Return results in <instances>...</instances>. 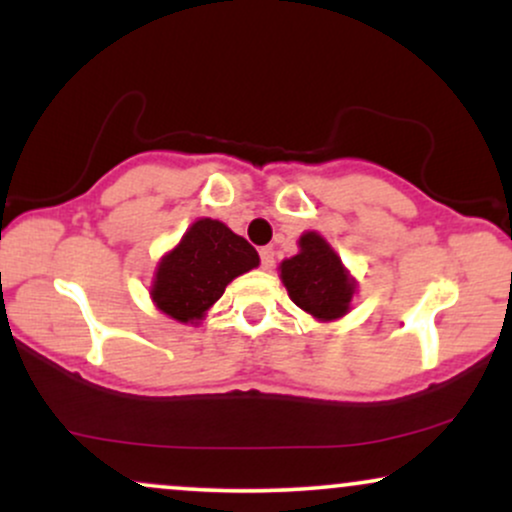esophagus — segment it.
Instances as JSON below:
<instances>
[{"label": "esophagus", "instance_id": "1", "mask_svg": "<svg viewBox=\"0 0 512 512\" xmlns=\"http://www.w3.org/2000/svg\"><path fill=\"white\" fill-rule=\"evenodd\" d=\"M260 262H262V269H272L274 267V248H262Z\"/></svg>", "mask_w": 512, "mask_h": 512}]
</instances>
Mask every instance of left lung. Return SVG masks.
I'll use <instances>...</instances> for the list:
<instances>
[{
  "mask_svg": "<svg viewBox=\"0 0 512 512\" xmlns=\"http://www.w3.org/2000/svg\"><path fill=\"white\" fill-rule=\"evenodd\" d=\"M281 281L291 301L317 320L342 317L356 289L337 252L313 231L301 236L296 257L281 262Z\"/></svg>",
  "mask_w": 512,
  "mask_h": 512,
  "instance_id": "1",
  "label": "left lung"
}]
</instances>
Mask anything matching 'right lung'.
<instances>
[{
    "label": "right lung",
    "mask_w": 512,
    "mask_h": 512,
    "mask_svg": "<svg viewBox=\"0 0 512 512\" xmlns=\"http://www.w3.org/2000/svg\"><path fill=\"white\" fill-rule=\"evenodd\" d=\"M257 264L260 255L248 240L221 221L199 219L187 228L178 248L158 264L151 296L175 320H202L226 286Z\"/></svg>",
    "instance_id": "add662e5"
}]
</instances>
